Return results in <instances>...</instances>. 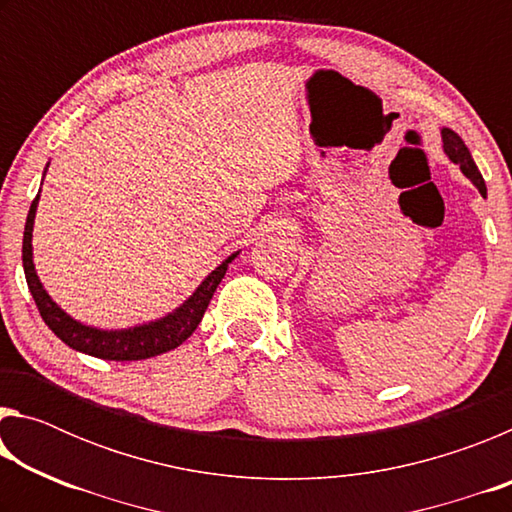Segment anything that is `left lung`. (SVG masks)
<instances>
[{
  "instance_id": "left-lung-1",
  "label": "left lung",
  "mask_w": 512,
  "mask_h": 512,
  "mask_svg": "<svg viewBox=\"0 0 512 512\" xmlns=\"http://www.w3.org/2000/svg\"><path fill=\"white\" fill-rule=\"evenodd\" d=\"M440 135H443V151L447 153V158L452 160L454 164H458V167H461V171L465 173L467 178L472 180V185L479 189V194L483 198L488 196V189H485L481 171L476 169V164L472 160V153H470V149H467L461 137H458V133H454L452 128H443V131H440Z\"/></svg>"
}]
</instances>
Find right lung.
<instances>
[{
  "label": "right lung",
  "mask_w": 512,
  "mask_h": 512,
  "mask_svg": "<svg viewBox=\"0 0 512 512\" xmlns=\"http://www.w3.org/2000/svg\"><path fill=\"white\" fill-rule=\"evenodd\" d=\"M49 167V164H47ZM47 171V169H45ZM40 192L33 198L27 214V225H24V239H22V264L24 275H27V284L33 300H36L38 311L47 327L54 332L60 341L76 352L90 354L97 359L108 361H140L158 357L162 352H169L178 348L180 343H185L189 336L194 334V329L203 320V314L210 300L214 296L216 287L223 280L228 264L239 255L232 253L228 259L214 268V271L198 284L196 291L189 296L183 305L176 307L171 314L162 316L151 323H142L126 329H99L92 325H83L79 320H74L69 314L60 309L47 289L42 287L40 277L36 273V264H33V223H36V210H38Z\"/></svg>",
  "instance_id": "right-lung-1"
}]
</instances>
